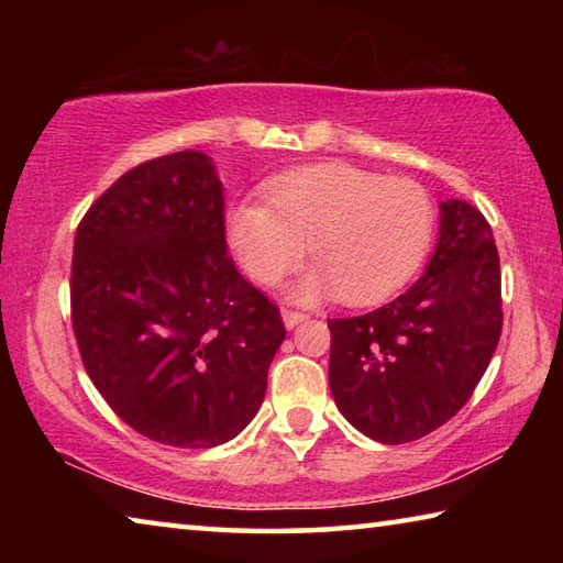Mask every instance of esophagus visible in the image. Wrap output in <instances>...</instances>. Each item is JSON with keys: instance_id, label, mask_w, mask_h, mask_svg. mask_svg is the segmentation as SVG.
I'll return each instance as SVG.
<instances>
[{"instance_id": "34e87169", "label": "esophagus", "mask_w": 563, "mask_h": 563, "mask_svg": "<svg viewBox=\"0 0 563 563\" xmlns=\"http://www.w3.org/2000/svg\"><path fill=\"white\" fill-rule=\"evenodd\" d=\"M302 320H308V316H305V312L283 308V322H285V328H288V330L298 325V322H302Z\"/></svg>"}]
</instances>
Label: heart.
Here are the masks:
<instances>
[{
  "label": "heart",
  "instance_id": "1",
  "mask_svg": "<svg viewBox=\"0 0 563 563\" xmlns=\"http://www.w3.org/2000/svg\"><path fill=\"white\" fill-rule=\"evenodd\" d=\"M265 202L233 208L228 243L261 285L298 268L308 243L318 268L292 288L298 300L335 292L355 305L387 298L422 265L434 233V206L422 186L347 164L288 170L271 180Z\"/></svg>",
  "mask_w": 563,
  "mask_h": 563
}]
</instances>
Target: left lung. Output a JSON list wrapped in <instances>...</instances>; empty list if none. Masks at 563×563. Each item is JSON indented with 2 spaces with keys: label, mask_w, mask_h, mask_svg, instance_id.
<instances>
[{
  "label": "left lung",
  "mask_w": 563,
  "mask_h": 563,
  "mask_svg": "<svg viewBox=\"0 0 563 563\" xmlns=\"http://www.w3.org/2000/svg\"><path fill=\"white\" fill-rule=\"evenodd\" d=\"M440 238L412 288L367 316L330 320V393L347 422L383 444L434 432L460 412L501 335L492 225L472 203L440 206Z\"/></svg>",
  "instance_id": "obj_1"
}]
</instances>
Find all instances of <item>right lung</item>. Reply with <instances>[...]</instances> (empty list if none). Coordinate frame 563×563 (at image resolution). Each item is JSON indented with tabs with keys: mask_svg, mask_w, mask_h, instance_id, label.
<instances>
[{
	"mask_svg": "<svg viewBox=\"0 0 563 563\" xmlns=\"http://www.w3.org/2000/svg\"><path fill=\"white\" fill-rule=\"evenodd\" d=\"M223 184L201 151L139 164L74 238L71 325L93 387L148 440L208 450L258 412L278 305L228 258Z\"/></svg>",
	"mask_w": 563,
	"mask_h": 563,
	"instance_id": "right-lung-1",
	"label": "right lung"
}]
</instances>
